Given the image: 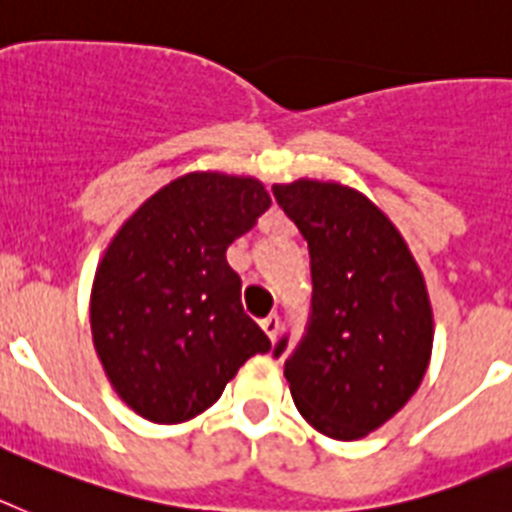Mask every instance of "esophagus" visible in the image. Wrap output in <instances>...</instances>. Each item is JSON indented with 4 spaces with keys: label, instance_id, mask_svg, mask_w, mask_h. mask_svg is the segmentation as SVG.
I'll return each instance as SVG.
<instances>
[{
    "label": "esophagus",
    "instance_id": "1",
    "mask_svg": "<svg viewBox=\"0 0 512 512\" xmlns=\"http://www.w3.org/2000/svg\"><path fill=\"white\" fill-rule=\"evenodd\" d=\"M260 327L265 330V335H268L270 340H275V337H278V332H281V319H278V314H270V317L262 319Z\"/></svg>",
    "mask_w": 512,
    "mask_h": 512
}]
</instances>
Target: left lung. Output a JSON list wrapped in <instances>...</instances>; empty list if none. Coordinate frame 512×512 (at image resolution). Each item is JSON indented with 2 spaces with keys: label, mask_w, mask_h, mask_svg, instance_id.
<instances>
[{
  "label": "left lung",
  "mask_w": 512,
  "mask_h": 512,
  "mask_svg": "<svg viewBox=\"0 0 512 512\" xmlns=\"http://www.w3.org/2000/svg\"><path fill=\"white\" fill-rule=\"evenodd\" d=\"M273 193L309 244L314 283L309 330L283 368L291 397L314 430L358 441L397 415L428 371V286L397 226L363 193L309 177Z\"/></svg>",
  "instance_id": "8db88e82"
}]
</instances>
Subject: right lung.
I'll list each match as a JSON object with an SVG mask.
<instances>
[{
  "label": "right lung",
  "instance_id": "right-lung-1",
  "mask_svg": "<svg viewBox=\"0 0 512 512\" xmlns=\"http://www.w3.org/2000/svg\"><path fill=\"white\" fill-rule=\"evenodd\" d=\"M268 206L255 177L188 172L149 195L108 244L92 283V342L136 415L193 420L270 350L226 262V247Z\"/></svg>",
  "mask_w": 512,
  "mask_h": 512
}]
</instances>
